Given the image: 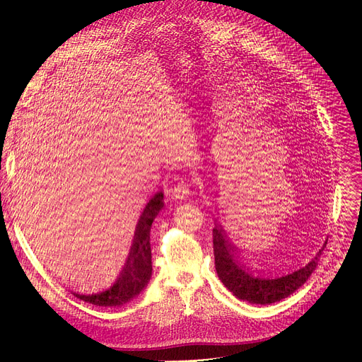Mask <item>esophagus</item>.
Here are the masks:
<instances>
[{"instance_id": "obj_1", "label": "esophagus", "mask_w": 362, "mask_h": 362, "mask_svg": "<svg viewBox=\"0 0 362 362\" xmlns=\"http://www.w3.org/2000/svg\"><path fill=\"white\" fill-rule=\"evenodd\" d=\"M189 195H191V189H189V185L186 182L177 183L173 189V192H171V198L177 201H183L189 198Z\"/></svg>"}]
</instances>
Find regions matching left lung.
I'll return each instance as SVG.
<instances>
[{
    "mask_svg": "<svg viewBox=\"0 0 362 362\" xmlns=\"http://www.w3.org/2000/svg\"><path fill=\"white\" fill-rule=\"evenodd\" d=\"M213 243L216 270L221 283L236 298L251 303H259V305H269V303L281 300L299 289L317 269L321 251L325 250L322 246L308 264L292 273L277 277H261L239 264L232 245L226 239L218 226L213 229Z\"/></svg>",
    "mask_w": 362,
    "mask_h": 362,
    "instance_id": "1",
    "label": "left lung"
}]
</instances>
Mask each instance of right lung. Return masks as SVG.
<instances>
[{
    "instance_id": "1",
    "label": "right lung",
    "mask_w": 362,
    "mask_h": 362,
    "mask_svg": "<svg viewBox=\"0 0 362 362\" xmlns=\"http://www.w3.org/2000/svg\"><path fill=\"white\" fill-rule=\"evenodd\" d=\"M163 198L164 194L157 192L145 205L144 213L136 224L127 259L114 281L104 289L95 292H73L76 298L97 307H120L138 296L146 288L152 274L149 232L152 221L156 220L164 206Z\"/></svg>"
}]
</instances>
